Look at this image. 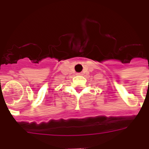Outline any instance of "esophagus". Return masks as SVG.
Returning a JSON list of instances; mask_svg holds the SVG:
<instances>
[{"instance_id": "esophagus-1", "label": "esophagus", "mask_w": 149, "mask_h": 149, "mask_svg": "<svg viewBox=\"0 0 149 149\" xmlns=\"http://www.w3.org/2000/svg\"><path fill=\"white\" fill-rule=\"evenodd\" d=\"M83 74L82 72H79V73H77V75H82Z\"/></svg>"}]
</instances>
